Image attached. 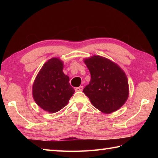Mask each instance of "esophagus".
<instances>
[{"label":"esophagus","mask_w":158,"mask_h":158,"mask_svg":"<svg viewBox=\"0 0 158 158\" xmlns=\"http://www.w3.org/2000/svg\"><path fill=\"white\" fill-rule=\"evenodd\" d=\"M83 89V86H79V87H78V88H75V91L76 92H81V91H82Z\"/></svg>","instance_id":"34e87169"}]
</instances>
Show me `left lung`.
<instances>
[{"label":"left lung","mask_w":158,"mask_h":158,"mask_svg":"<svg viewBox=\"0 0 158 158\" xmlns=\"http://www.w3.org/2000/svg\"><path fill=\"white\" fill-rule=\"evenodd\" d=\"M83 61L89 70L91 80L83 92L102 113L116 111L128 98L126 73L117 64L100 56H93Z\"/></svg>","instance_id":"1"}]
</instances>
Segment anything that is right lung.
Wrapping results in <instances>:
<instances>
[{
  "label": "right lung",
  "mask_w": 158,
  "mask_h": 158,
  "mask_svg": "<svg viewBox=\"0 0 158 158\" xmlns=\"http://www.w3.org/2000/svg\"><path fill=\"white\" fill-rule=\"evenodd\" d=\"M64 63L58 58L46 62L32 85V96L37 105L49 113H56L68 104L75 89L69 77L63 73Z\"/></svg>",
  "instance_id": "add662e5"
}]
</instances>
